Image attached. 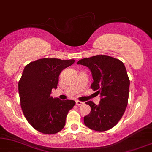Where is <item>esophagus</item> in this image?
<instances>
[{"label":"esophagus","mask_w":152,"mask_h":152,"mask_svg":"<svg viewBox=\"0 0 152 152\" xmlns=\"http://www.w3.org/2000/svg\"><path fill=\"white\" fill-rule=\"evenodd\" d=\"M84 104L83 102H81V101H79V100H76V104L77 106H80V105H82Z\"/></svg>","instance_id":"obj_1"}]
</instances>
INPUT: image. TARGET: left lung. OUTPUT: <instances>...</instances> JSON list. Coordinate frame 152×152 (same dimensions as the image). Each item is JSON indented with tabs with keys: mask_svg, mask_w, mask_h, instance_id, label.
Listing matches in <instances>:
<instances>
[{
	"mask_svg": "<svg viewBox=\"0 0 152 152\" xmlns=\"http://www.w3.org/2000/svg\"><path fill=\"white\" fill-rule=\"evenodd\" d=\"M77 64L91 70V87L101 97L98 105L86 102L91 111L84 118L85 125L97 132L109 130L121 119L127 106L130 81L125 66L120 60L104 55L80 59Z\"/></svg>",
	"mask_w": 152,
	"mask_h": 152,
	"instance_id": "8db88e82",
	"label": "left lung"
}]
</instances>
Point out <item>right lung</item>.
Returning a JSON list of instances; mask_svg holds the SVG:
<instances>
[{
	"mask_svg": "<svg viewBox=\"0 0 152 152\" xmlns=\"http://www.w3.org/2000/svg\"><path fill=\"white\" fill-rule=\"evenodd\" d=\"M74 59L44 58L30 62L25 67L18 82L20 106L25 117L33 128L45 134H55L64 127L74 100H61L51 96L57 88L60 72Z\"/></svg>",
	"mask_w": 152,
	"mask_h": 152,
	"instance_id": "obj_1",
	"label": "right lung"
}]
</instances>
